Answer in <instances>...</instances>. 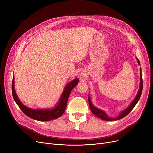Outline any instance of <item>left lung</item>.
<instances>
[{"label":"left lung","instance_id":"1","mask_svg":"<svg viewBox=\"0 0 153 153\" xmlns=\"http://www.w3.org/2000/svg\"><path fill=\"white\" fill-rule=\"evenodd\" d=\"M137 59V61L138 62L139 65H140V62L139 61V59L136 58ZM140 89L139 91L138 92L137 95H136L135 99L133 100V101L131 103L130 105H129L127 108H126L125 110L122 111L121 113L120 114V115L116 117V118H111L108 117L107 114L105 113V111H103L95 107L91 102V98L89 96V98H88V100H89V107L90 109L91 110V111L93 113V114H94L96 117L100 118L101 120H105V121H115V120H118L120 119H122L123 117H125V116H126L130 112L133 110V108L134 107V106L136 105V104L137 103V102H138V100L140 99V97L141 95V93H142V91H143V79H142V75H141V68H140Z\"/></svg>","mask_w":153,"mask_h":153}]
</instances>
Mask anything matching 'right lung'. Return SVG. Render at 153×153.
<instances>
[{
	"mask_svg": "<svg viewBox=\"0 0 153 153\" xmlns=\"http://www.w3.org/2000/svg\"><path fill=\"white\" fill-rule=\"evenodd\" d=\"M14 76V75H13ZM79 79L77 78L74 79L71 82L68 84L64 88L61 99L57 105L51 109H31L25 106L19 99L15 92L14 87V76L12 84V92L13 99L17 104L22 111L28 117L33 118L38 121H50L60 117L65 111L67 105L69 95L73 88L77 85Z\"/></svg>",
	"mask_w": 153,
	"mask_h": 153,
	"instance_id": "1",
	"label": "right lung"
}]
</instances>
